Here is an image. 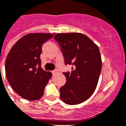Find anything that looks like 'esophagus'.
Returning a JSON list of instances; mask_svg holds the SVG:
<instances>
[{
  "mask_svg": "<svg viewBox=\"0 0 126 126\" xmlns=\"http://www.w3.org/2000/svg\"><path fill=\"white\" fill-rule=\"evenodd\" d=\"M57 73V70H54V71H52L53 75H55Z\"/></svg>",
  "mask_w": 126,
  "mask_h": 126,
  "instance_id": "obj_1",
  "label": "esophagus"
}]
</instances>
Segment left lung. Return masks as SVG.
Listing matches in <instances>:
<instances>
[{"label": "left lung", "instance_id": "8db88e82", "mask_svg": "<svg viewBox=\"0 0 126 126\" xmlns=\"http://www.w3.org/2000/svg\"><path fill=\"white\" fill-rule=\"evenodd\" d=\"M55 39L61 47L65 64H73L71 73H64L66 83L60 89L65 104L78 105L90 97L96 89L101 71L99 47L81 33H58Z\"/></svg>", "mask_w": 126, "mask_h": 126}]
</instances>
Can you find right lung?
Instances as JSON below:
<instances>
[{
  "instance_id": "obj_1",
  "label": "right lung",
  "mask_w": 126,
  "mask_h": 126,
  "mask_svg": "<svg viewBox=\"0 0 126 126\" xmlns=\"http://www.w3.org/2000/svg\"><path fill=\"white\" fill-rule=\"evenodd\" d=\"M50 33H30L20 38L7 55L6 75L9 85L19 95L30 101L44 94L51 73L41 67L40 55L45 42L54 36Z\"/></svg>"
}]
</instances>
